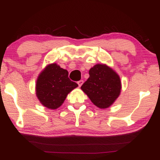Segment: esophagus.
<instances>
[{
    "instance_id": "1",
    "label": "esophagus",
    "mask_w": 160,
    "mask_h": 160,
    "mask_svg": "<svg viewBox=\"0 0 160 160\" xmlns=\"http://www.w3.org/2000/svg\"><path fill=\"white\" fill-rule=\"evenodd\" d=\"M82 83H83V80H79V81L78 82V86H81L82 85Z\"/></svg>"
}]
</instances>
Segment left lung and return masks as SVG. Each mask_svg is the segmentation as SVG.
Segmentation results:
<instances>
[{"label":"left lung","mask_w":160,"mask_h":160,"mask_svg":"<svg viewBox=\"0 0 160 160\" xmlns=\"http://www.w3.org/2000/svg\"><path fill=\"white\" fill-rule=\"evenodd\" d=\"M89 74L81 89L95 106L101 109L109 108L120 94L122 86L119 75L103 64L93 66Z\"/></svg>","instance_id":"obj_1"}]
</instances>
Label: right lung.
Returning <instances> with one entry per match:
<instances>
[{
	"label": "right lung",
	"instance_id": "1",
	"mask_svg": "<svg viewBox=\"0 0 160 160\" xmlns=\"http://www.w3.org/2000/svg\"><path fill=\"white\" fill-rule=\"evenodd\" d=\"M78 86L68 78L67 70L52 63L47 65L38 76L36 95L44 107L54 110L59 108L68 94Z\"/></svg>",
	"mask_w": 160,
	"mask_h": 160
}]
</instances>
